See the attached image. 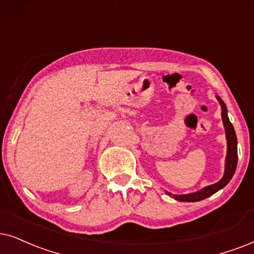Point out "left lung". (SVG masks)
<instances>
[{"mask_svg":"<svg viewBox=\"0 0 254 254\" xmlns=\"http://www.w3.org/2000/svg\"><path fill=\"white\" fill-rule=\"evenodd\" d=\"M218 101L221 105V118H223L224 127H225V132H226V139H227V156H226V164H225V172H224V177L220 179L219 182L216 184L208 185L206 188H204L203 190L194 192V193H189V194H171L170 192H166L169 195H172L176 200L179 201H199L203 200V199L210 197L213 193H216L217 191H219L220 189H223L224 186L227 185V183L231 181V178L233 177L234 172L237 169V163H238V151H237V136L234 132L233 125L231 124V122L227 117V110L226 105L219 97H217Z\"/></svg>","mask_w":254,"mask_h":254,"instance_id":"8db88e82","label":"left lung"}]
</instances>
